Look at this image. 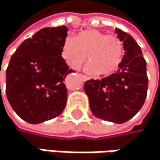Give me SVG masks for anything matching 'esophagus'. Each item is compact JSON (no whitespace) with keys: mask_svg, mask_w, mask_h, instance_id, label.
I'll use <instances>...</instances> for the list:
<instances>
[{"mask_svg":"<svg viewBox=\"0 0 160 160\" xmlns=\"http://www.w3.org/2000/svg\"><path fill=\"white\" fill-rule=\"evenodd\" d=\"M78 77L81 78L83 82H85V81H88V79H89V78H88L87 76H85V75H82V74H78Z\"/></svg>","mask_w":160,"mask_h":160,"instance_id":"esophagus-1","label":"esophagus"}]
</instances>
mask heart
Segmentation results:
<instances>
[{"instance_id": "obj_1", "label": "heart", "mask_w": 160, "mask_h": 160, "mask_svg": "<svg viewBox=\"0 0 160 160\" xmlns=\"http://www.w3.org/2000/svg\"><path fill=\"white\" fill-rule=\"evenodd\" d=\"M62 56L72 69H78L84 62L88 73L109 76L119 66L123 57V43L117 35H107L96 29L79 32L74 39L67 38L62 46Z\"/></svg>"}]
</instances>
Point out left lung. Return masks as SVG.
Returning a JSON list of instances; mask_svg holds the SVG:
<instances>
[{
    "instance_id": "1",
    "label": "left lung",
    "mask_w": 160,
    "mask_h": 160,
    "mask_svg": "<svg viewBox=\"0 0 160 160\" xmlns=\"http://www.w3.org/2000/svg\"><path fill=\"white\" fill-rule=\"evenodd\" d=\"M125 54L118 70L101 79H89L84 91L89 98L92 114L100 119L124 123L143 106L147 96L148 77L146 61L134 38L118 28Z\"/></svg>"
}]
</instances>
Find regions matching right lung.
I'll return each instance as SVG.
<instances>
[{
    "instance_id": "add662e5",
    "label": "right lung",
    "mask_w": 160,
    "mask_h": 160,
    "mask_svg": "<svg viewBox=\"0 0 160 160\" xmlns=\"http://www.w3.org/2000/svg\"><path fill=\"white\" fill-rule=\"evenodd\" d=\"M66 26L45 27L25 40L6 69L5 93L16 114L31 124L60 116L65 108V77L72 73L62 57ZM1 91V85H0Z\"/></svg>"
}]
</instances>
